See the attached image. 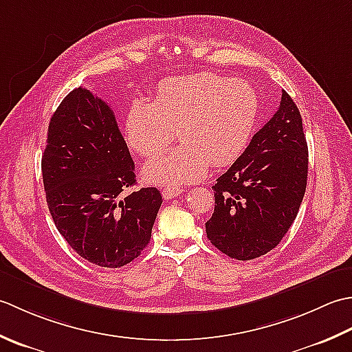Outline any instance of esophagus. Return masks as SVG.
Here are the masks:
<instances>
[{
  "instance_id": "obj_1",
  "label": "esophagus",
  "mask_w": 352,
  "mask_h": 352,
  "mask_svg": "<svg viewBox=\"0 0 352 352\" xmlns=\"http://www.w3.org/2000/svg\"><path fill=\"white\" fill-rule=\"evenodd\" d=\"M184 192V188L181 186H175V185H167L162 188V196L166 199H175L177 196H181Z\"/></svg>"
}]
</instances>
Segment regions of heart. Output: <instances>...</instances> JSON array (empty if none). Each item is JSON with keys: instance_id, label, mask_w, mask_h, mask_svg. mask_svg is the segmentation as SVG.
<instances>
[{"instance_id": "1", "label": "heart", "mask_w": 352, "mask_h": 352, "mask_svg": "<svg viewBox=\"0 0 352 352\" xmlns=\"http://www.w3.org/2000/svg\"><path fill=\"white\" fill-rule=\"evenodd\" d=\"M260 100L249 83L212 73L168 78L152 103L136 100L127 112L126 136L141 156L160 155L175 140L184 142L144 167V179L181 185L202 179L210 166L225 167L245 152L256 127Z\"/></svg>"}]
</instances>
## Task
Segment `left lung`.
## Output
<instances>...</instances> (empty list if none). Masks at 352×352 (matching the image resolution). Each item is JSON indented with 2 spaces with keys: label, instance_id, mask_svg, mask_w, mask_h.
<instances>
[{
  "label": "left lung",
  "instance_id": "obj_1",
  "mask_svg": "<svg viewBox=\"0 0 352 352\" xmlns=\"http://www.w3.org/2000/svg\"><path fill=\"white\" fill-rule=\"evenodd\" d=\"M308 173L302 118L283 91L276 113L254 136L243 155L214 184L208 240L240 261L276 248L295 221Z\"/></svg>",
  "mask_w": 352,
  "mask_h": 352
}]
</instances>
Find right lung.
Returning <instances> with one entry per match:
<instances>
[{
    "mask_svg": "<svg viewBox=\"0 0 352 352\" xmlns=\"http://www.w3.org/2000/svg\"><path fill=\"white\" fill-rule=\"evenodd\" d=\"M42 177L57 231L85 260L117 269L147 248L161 192L124 195L136 184L135 162L113 111L82 86L50 120Z\"/></svg>",
    "mask_w": 352,
    "mask_h": 352,
    "instance_id": "add662e5",
    "label": "right lung"
}]
</instances>
